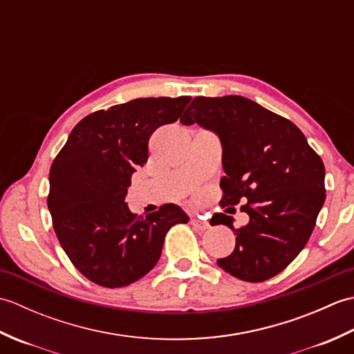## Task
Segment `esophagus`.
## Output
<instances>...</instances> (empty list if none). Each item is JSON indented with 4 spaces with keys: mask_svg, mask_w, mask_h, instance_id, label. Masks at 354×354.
<instances>
[{
    "mask_svg": "<svg viewBox=\"0 0 354 354\" xmlns=\"http://www.w3.org/2000/svg\"><path fill=\"white\" fill-rule=\"evenodd\" d=\"M190 223H192L193 228H196V230H199V231H205V230L209 228L208 222L199 219V217H193V219L190 221Z\"/></svg>",
    "mask_w": 354,
    "mask_h": 354,
    "instance_id": "34e87169",
    "label": "esophagus"
}]
</instances>
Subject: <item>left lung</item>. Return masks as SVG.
<instances>
[{"label": "left lung", "mask_w": 354, "mask_h": 354, "mask_svg": "<svg viewBox=\"0 0 354 354\" xmlns=\"http://www.w3.org/2000/svg\"><path fill=\"white\" fill-rule=\"evenodd\" d=\"M181 123H198L219 135L222 207L250 216L245 227L216 214L236 236V248L217 260L239 280L260 283L280 274L301 252L326 201V169L290 120L246 97H196ZM213 217V219H214Z\"/></svg>", "instance_id": "8db88e82"}]
</instances>
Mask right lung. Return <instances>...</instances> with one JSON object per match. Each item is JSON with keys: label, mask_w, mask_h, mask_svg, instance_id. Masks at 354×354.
<instances>
[{"label": "right lung", "mask_w": 354, "mask_h": 354, "mask_svg": "<svg viewBox=\"0 0 354 354\" xmlns=\"http://www.w3.org/2000/svg\"><path fill=\"white\" fill-rule=\"evenodd\" d=\"M192 97H149L82 118L50 167L47 205L59 243L79 272L103 288H123L160 260L164 239L189 217L164 204L147 216L124 202L132 173L147 162L149 138L175 123Z\"/></svg>", "instance_id": "obj_1"}]
</instances>
